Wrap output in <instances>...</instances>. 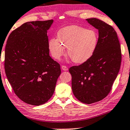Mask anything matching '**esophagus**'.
<instances>
[{
	"mask_svg": "<svg viewBox=\"0 0 130 130\" xmlns=\"http://www.w3.org/2000/svg\"><path fill=\"white\" fill-rule=\"evenodd\" d=\"M62 69L63 70V71H67L68 70V67L65 66V65H62Z\"/></svg>",
	"mask_w": 130,
	"mask_h": 130,
	"instance_id": "obj_1",
	"label": "esophagus"
}]
</instances>
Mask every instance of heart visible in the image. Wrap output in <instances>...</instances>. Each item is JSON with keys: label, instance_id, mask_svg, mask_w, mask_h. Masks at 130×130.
Listing matches in <instances>:
<instances>
[{"label": "heart", "instance_id": "1", "mask_svg": "<svg viewBox=\"0 0 130 130\" xmlns=\"http://www.w3.org/2000/svg\"><path fill=\"white\" fill-rule=\"evenodd\" d=\"M98 43L96 31L73 25L59 30L57 39L53 38L49 40L48 47L56 60H60L64 56L66 47L68 56L74 63H83L93 56Z\"/></svg>", "mask_w": 130, "mask_h": 130}]
</instances>
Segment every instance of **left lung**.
<instances>
[{"instance_id": "8db88e82", "label": "left lung", "mask_w": 130, "mask_h": 130, "mask_svg": "<svg viewBox=\"0 0 130 130\" xmlns=\"http://www.w3.org/2000/svg\"><path fill=\"white\" fill-rule=\"evenodd\" d=\"M98 30V43L90 59L78 66L70 67L71 87L80 102L91 104L101 101L109 93L120 70V44L114 28L96 18L87 19Z\"/></svg>"}]
</instances>
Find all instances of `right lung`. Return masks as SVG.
<instances>
[{
  "label": "right lung",
  "mask_w": 130,
  "mask_h": 130,
  "mask_svg": "<svg viewBox=\"0 0 130 130\" xmlns=\"http://www.w3.org/2000/svg\"><path fill=\"white\" fill-rule=\"evenodd\" d=\"M53 19L27 22L10 34L5 71L14 93L27 104L40 106L53 96L60 64L50 56L47 30Z\"/></svg>",
  "instance_id": "right-lung-1"
}]
</instances>
